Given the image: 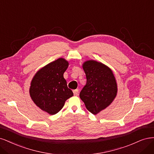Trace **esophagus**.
Listing matches in <instances>:
<instances>
[{"mask_svg": "<svg viewBox=\"0 0 154 154\" xmlns=\"http://www.w3.org/2000/svg\"><path fill=\"white\" fill-rule=\"evenodd\" d=\"M73 92V95L75 96H77L79 95V90H74Z\"/></svg>", "mask_w": 154, "mask_h": 154, "instance_id": "obj_1", "label": "esophagus"}]
</instances>
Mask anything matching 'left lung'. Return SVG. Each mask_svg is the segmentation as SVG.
I'll return each instance as SVG.
<instances>
[{
  "mask_svg": "<svg viewBox=\"0 0 154 154\" xmlns=\"http://www.w3.org/2000/svg\"><path fill=\"white\" fill-rule=\"evenodd\" d=\"M82 67L87 82L79 95L87 109L97 115L109 106L116 97V79L111 69L101 63L88 61Z\"/></svg>",
  "mask_w": 154,
  "mask_h": 154,
  "instance_id": "obj_1",
  "label": "left lung"
}]
</instances>
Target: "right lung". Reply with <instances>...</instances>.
<instances>
[{
    "label": "right lung",
    "instance_id": "obj_1",
    "mask_svg": "<svg viewBox=\"0 0 154 154\" xmlns=\"http://www.w3.org/2000/svg\"><path fill=\"white\" fill-rule=\"evenodd\" d=\"M68 66V61L59 58L39 70L32 80L29 90L32 100L50 115H56L73 95L63 77Z\"/></svg>",
    "mask_w": 154,
    "mask_h": 154
}]
</instances>
